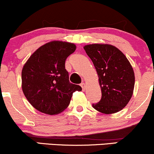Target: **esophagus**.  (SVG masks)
<instances>
[{
  "instance_id": "esophagus-1",
  "label": "esophagus",
  "mask_w": 154,
  "mask_h": 154,
  "mask_svg": "<svg viewBox=\"0 0 154 154\" xmlns=\"http://www.w3.org/2000/svg\"><path fill=\"white\" fill-rule=\"evenodd\" d=\"M80 86H81V87H82L83 91H85V83H84V82L81 83Z\"/></svg>"
}]
</instances>
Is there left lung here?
Masks as SVG:
<instances>
[{
	"label": "left lung",
	"mask_w": 154,
	"mask_h": 154,
	"mask_svg": "<svg viewBox=\"0 0 154 154\" xmlns=\"http://www.w3.org/2000/svg\"><path fill=\"white\" fill-rule=\"evenodd\" d=\"M99 77L102 96L93 107L103 114L121 111L130 101L135 85L133 69L126 56L117 48L107 44L84 47Z\"/></svg>",
	"instance_id": "left-lung-1"
}]
</instances>
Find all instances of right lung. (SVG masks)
I'll return each mask as SVG.
<instances>
[{
  "mask_svg": "<svg viewBox=\"0 0 154 154\" xmlns=\"http://www.w3.org/2000/svg\"><path fill=\"white\" fill-rule=\"evenodd\" d=\"M76 45L52 41L40 47L28 59L22 72V91L35 109L54 115L69 105L72 94L82 88L69 80L65 61Z\"/></svg>",
  "mask_w": 154,
  "mask_h": 154,
  "instance_id": "right-lung-1",
  "label": "right lung"
}]
</instances>
